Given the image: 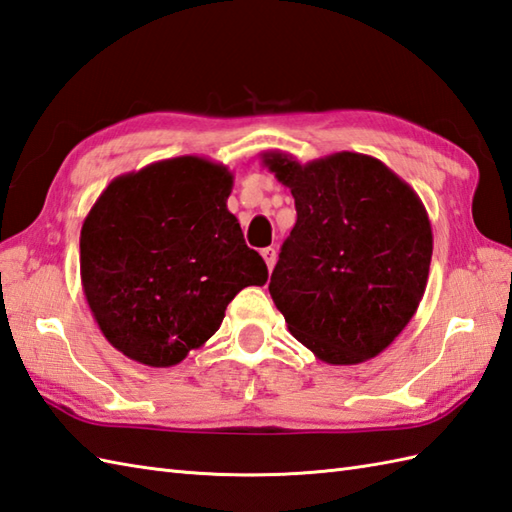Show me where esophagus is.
<instances>
[{"mask_svg":"<svg viewBox=\"0 0 512 512\" xmlns=\"http://www.w3.org/2000/svg\"><path fill=\"white\" fill-rule=\"evenodd\" d=\"M260 254H263V258H265V263H267V269L271 271L274 269V265H276V249L274 247H265V249H260Z\"/></svg>","mask_w":512,"mask_h":512,"instance_id":"1","label":"esophagus"}]
</instances>
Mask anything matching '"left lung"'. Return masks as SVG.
<instances>
[{"label":"left lung","mask_w":512,"mask_h":512,"mask_svg":"<svg viewBox=\"0 0 512 512\" xmlns=\"http://www.w3.org/2000/svg\"><path fill=\"white\" fill-rule=\"evenodd\" d=\"M295 199L269 293L317 359L355 366L388 348L427 287L431 223L410 184L377 157L333 153L300 164L263 153Z\"/></svg>","instance_id":"obj_1"}]
</instances>
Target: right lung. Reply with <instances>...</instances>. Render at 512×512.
<instances>
[{
	"mask_svg": "<svg viewBox=\"0 0 512 512\" xmlns=\"http://www.w3.org/2000/svg\"><path fill=\"white\" fill-rule=\"evenodd\" d=\"M232 186L223 164L181 155L116 177L96 199L81 230V282L122 355L177 366L219 331L238 291L267 282L227 210Z\"/></svg>",
	"mask_w": 512,
	"mask_h": 512,
	"instance_id": "1",
	"label": "right lung"
}]
</instances>
